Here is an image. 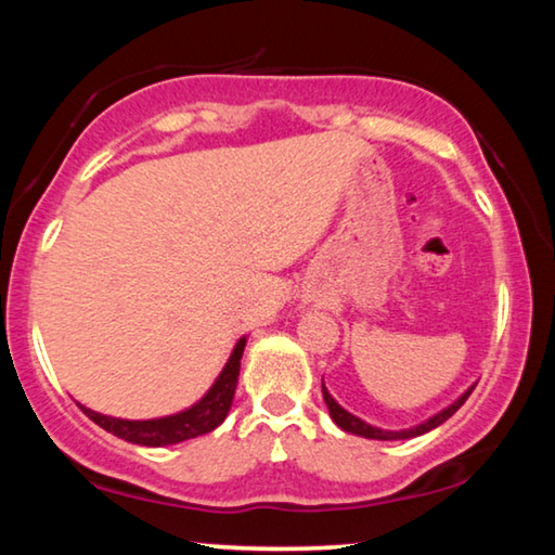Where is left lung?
I'll use <instances>...</instances> for the list:
<instances>
[{"mask_svg":"<svg viewBox=\"0 0 555 555\" xmlns=\"http://www.w3.org/2000/svg\"><path fill=\"white\" fill-rule=\"evenodd\" d=\"M473 389L475 387H469L455 403H450L448 409L436 413V416L428 418L426 424H421L416 428H406V430H382V428H374L370 424H364V421L352 416V413H347L343 406H337V401L331 397V393H327L325 387H323V399L327 403V409H331V416H333L335 424L340 426L343 430H347V434H354V436H362V438H372V440H403V438H413V436L428 434V430H434L436 426L443 424V421H448L460 406H463L469 393H473Z\"/></svg>","mask_w":555,"mask_h":555,"instance_id":"left-lung-1","label":"left lung"}]
</instances>
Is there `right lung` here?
<instances>
[{
    "label": "right lung",
    "mask_w": 555,
    "mask_h": 555,
    "mask_svg": "<svg viewBox=\"0 0 555 555\" xmlns=\"http://www.w3.org/2000/svg\"><path fill=\"white\" fill-rule=\"evenodd\" d=\"M244 352V337L234 347L230 362L224 364L222 374L218 382L212 384V389L205 393V397L183 413H176V416L168 418H154V421H121L112 416H102V413L86 411L90 421H95L100 428H105L107 434H115L117 438H125L129 443L137 446H171L181 443V440H191L195 436L210 434V430L218 428L228 411L232 406L234 389H237V377H240V360Z\"/></svg>",
    "instance_id": "add662e5"
}]
</instances>
